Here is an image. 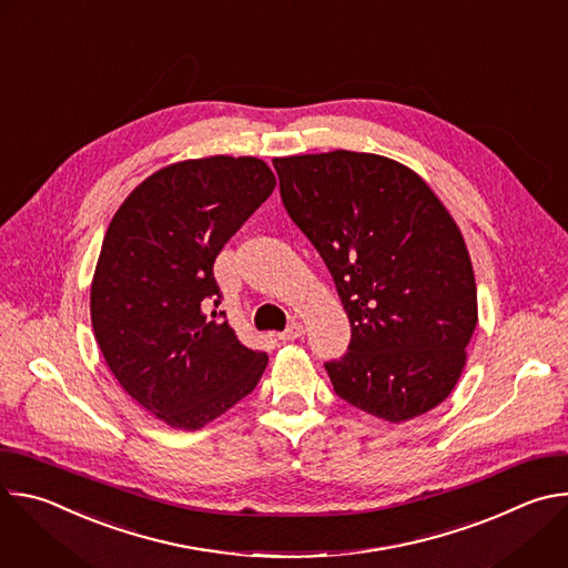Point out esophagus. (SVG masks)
I'll list each match as a JSON object with an SVG mask.
<instances>
[{
  "label": "esophagus",
  "instance_id": "1",
  "mask_svg": "<svg viewBox=\"0 0 568 568\" xmlns=\"http://www.w3.org/2000/svg\"><path fill=\"white\" fill-rule=\"evenodd\" d=\"M303 326H301V323L298 321H294V323H290V326L278 335V339L281 342H294V339H298V337H303Z\"/></svg>",
  "mask_w": 568,
  "mask_h": 568
}]
</instances>
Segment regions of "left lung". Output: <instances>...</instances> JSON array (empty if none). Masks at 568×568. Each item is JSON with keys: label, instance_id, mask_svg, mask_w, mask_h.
Wrapping results in <instances>:
<instances>
[{"label": "left lung", "instance_id": "left-lung-1", "mask_svg": "<svg viewBox=\"0 0 568 568\" xmlns=\"http://www.w3.org/2000/svg\"><path fill=\"white\" fill-rule=\"evenodd\" d=\"M281 200L333 274L348 353L326 362L353 407L404 423L456 386L476 328L465 240L412 169L368 152L274 159Z\"/></svg>", "mask_w": 568, "mask_h": 568}]
</instances>
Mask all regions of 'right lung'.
<instances>
[{"label": "right lung", "mask_w": 568, "mask_h": 568, "mask_svg": "<svg viewBox=\"0 0 568 568\" xmlns=\"http://www.w3.org/2000/svg\"><path fill=\"white\" fill-rule=\"evenodd\" d=\"M274 186L256 156L189 159L141 182L108 226L90 294L94 335L125 393L173 429L229 412L267 366L215 310L213 263Z\"/></svg>", "instance_id": "right-lung-1"}]
</instances>
